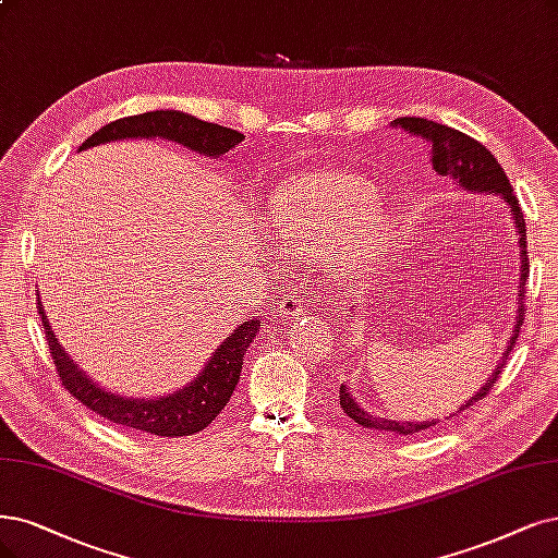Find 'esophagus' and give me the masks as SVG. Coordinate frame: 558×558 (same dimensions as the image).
Returning a JSON list of instances; mask_svg holds the SVG:
<instances>
[{"label": "esophagus", "mask_w": 558, "mask_h": 558, "mask_svg": "<svg viewBox=\"0 0 558 558\" xmlns=\"http://www.w3.org/2000/svg\"><path fill=\"white\" fill-rule=\"evenodd\" d=\"M303 301L301 299H296V296H287V299H282L280 301V305H278V313H280V317H299L301 313H303Z\"/></svg>", "instance_id": "esophagus-1"}]
</instances>
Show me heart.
<instances>
[{
	"instance_id": "1",
	"label": "heart",
	"mask_w": 558,
	"mask_h": 558,
	"mask_svg": "<svg viewBox=\"0 0 558 558\" xmlns=\"http://www.w3.org/2000/svg\"><path fill=\"white\" fill-rule=\"evenodd\" d=\"M373 181L347 170H313L274 193V227L284 251L317 259L328 274L354 282L388 251L393 220Z\"/></svg>"
}]
</instances>
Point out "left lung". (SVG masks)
<instances>
[{"instance_id": "1", "label": "left lung", "mask_w": 558, "mask_h": 558, "mask_svg": "<svg viewBox=\"0 0 558 558\" xmlns=\"http://www.w3.org/2000/svg\"><path fill=\"white\" fill-rule=\"evenodd\" d=\"M396 126L409 131L411 135L423 137L432 144V168H435L437 174L452 179V183H458L462 191L466 193H485V195H497L506 209L510 211V220H512V230L518 234V247H520V294H518V317H514V328L510 342L506 347V352L499 361V365L494 367V373L487 377V381L481 386V390L476 396H471L462 407H458V411H452L450 416H458L462 411H469V407L476 404L478 400H483L489 388L497 384V377L501 375V369L506 365V359L510 356V349L514 347V340L520 336V326L524 324V284L529 278V255H526V225H524V216L520 209V199L514 197L512 185L504 172V168L499 165V160L489 154V149H485L478 140H473L456 129H448L444 123L429 121V119H421V117H402L396 119ZM340 407L344 409V414L352 418L354 423H359L361 427L367 429H377V432H393V435H416V432L435 427L439 421H393L386 416H373L361 407V402H356V398L352 396V388L347 384L340 386ZM448 416V418H450Z\"/></svg>"}]
</instances>
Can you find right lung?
<instances>
[{"mask_svg": "<svg viewBox=\"0 0 558 558\" xmlns=\"http://www.w3.org/2000/svg\"><path fill=\"white\" fill-rule=\"evenodd\" d=\"M126 137H162L206 158H220L243 140L239 131L202 121L193 114H185L179 110H154L106 123L100 131H96L92 137L82 142L80 151ZM38 315L40 322H44L50 354L57 365L61 384L71 390V396L87 409H92L94 414L108 418L110 423L149 432V435L156 437L195 435V432L204 429L220 414L239 384L247 347L253 344L262 326L259 317L247 319L241 326H236L234 331L220 342L211 359L206 361L204 369H199V375L191 384L174 390V393L160 398H129L110 393L108 388H102L94 379H89L87 373H82L77 363L64 352V347L59 344L57 336L52 333L40 301Z\"/></svg>", "mask_w": 558, "mask_h": 558, "instance_id": "add662e5", "label": "right lung"}]
</instances>
